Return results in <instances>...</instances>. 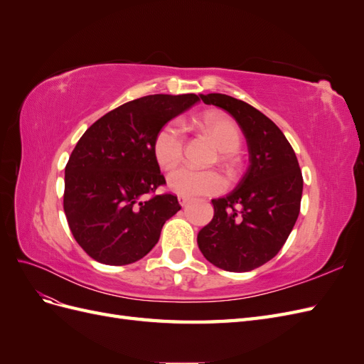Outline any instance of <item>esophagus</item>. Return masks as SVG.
<instances>
[{
  "label": "esophagus",
  "mask_w": 364,
  "mask_h": 364,
  "mask_svg": "<svg viewBox=\"0 0 364 364\" xmlns=\"http://www.w3.org/2000/svg\"><path fill=\"white\" fill-rule=\"evenodd\" d=\"M178 200H179V203H181L182 206H185L186 203H188V202H190V197H185V196H179V197H178Z\"/></svg>",
  "instance_id": "obj_1"
}]
</instances>
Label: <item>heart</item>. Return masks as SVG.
<instances>
[{
	"label": "heart",
	"mask_w": 364,
	"mask_h": 364,
	"mask_svg": "<svg viewBox=\"0 0 364 364\" xmlns=\"http://www.w3.org/2000/svg\"><path fill=\"white\" fill-rule=\"evenodd\" d=\"M199 127L211 136L222 153V159L229 161L243 141V134L234 118L222 112H206L197 119ZM153 156L161 168L170 170L183 156L185 130L178 121L165 123L153 139ZM168 188L185 197L213 196L226 188V179L215 170H199L194 167H179L168 174Z\"/></svg>",
	"instance_id": "1"
}]
</instances>
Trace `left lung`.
<instances>
[{"label":"left lung","mask_w":364,"mask_h":364,"mask_svg":"<svg viewBox=\"0 0 364 364\" xmlns=\"http://www.w3.org/2000/svg\"><path fill=\"white\" fill-rule=\"evenodd\" d=\"M225 109L247 141L250 165L237 188L214 199V217L197 235L203 257L228 272H249L282 249L301 211L304 179L281 129L258 109L226 94L200 95Z\"/></svg>","instance_id":"left-lung-1"}]
</instances>
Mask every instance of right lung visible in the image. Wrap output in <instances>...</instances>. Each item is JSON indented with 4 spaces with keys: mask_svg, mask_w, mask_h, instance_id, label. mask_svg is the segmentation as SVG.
I'll return each instance as SVG.
<instances>
[{
    "mask_svg": "<svg viewBox=\"0 0 364 364\" xmlns=\"http://www.w3.org/2000/svg\"><path fill=\"white\" fill-rule=\"evenodd\" d=\"M199 102L196 94H156L107 112L87 129L65 167L63 209L71 234L95 261L132 264L158 243L181 209L153 156L156 132Z\"/></svg>",
    "mask_w": 364,
    "mask_h": 364,
    "instance_id": "1",
    "label": "right lung"
}]
</instances>
